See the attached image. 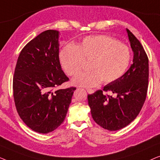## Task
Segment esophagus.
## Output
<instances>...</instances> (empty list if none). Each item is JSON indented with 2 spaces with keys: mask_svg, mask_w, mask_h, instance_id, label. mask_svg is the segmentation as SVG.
Segmentation results:
<instances>
[{
  "mask_svg": "<svg viewBox=\"0 0 160 160\" xmlns=\"http://www.w3.org/2000/svg\"><path fill=\"white\" fill-rule=\"evenodd\" d=\"M87 92H88L89 94H92L94 93V90L93 89H87Z\"/></svg>",
  "mask_w": 160,
  "mask_h": 160,
  "instance_id": "1",
  "label": "esophagus"
}]
</instances>
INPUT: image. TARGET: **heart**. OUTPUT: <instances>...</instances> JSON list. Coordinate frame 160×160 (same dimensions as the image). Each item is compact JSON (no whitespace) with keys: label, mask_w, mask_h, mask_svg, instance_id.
Instances as JSON below:
<instances>
[{"label":"heart","mask_w":160,"mask_h":160,"mask_svg":"<svg viewBox=\"0 0 160 160\" xmlns=\"http://www.w3.org/2000/svg\"><path fill=\"white\" fill-rule=\"evenodd\" d=\"M131 51L128 46L112 37L87 36L78 45L65 46L60 52V61L68 76H74L89 62L90 71L78 75L73 80L75 85L92 87L101 81L103 84L115 82L128 69L131 62Z\"/></svg>","instance_id":"obj_1"}]
</instances>
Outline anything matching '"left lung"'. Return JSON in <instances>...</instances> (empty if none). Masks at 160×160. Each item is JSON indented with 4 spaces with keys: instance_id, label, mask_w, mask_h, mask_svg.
<instances>
[{
    "instance_id": "obj_1",
    "label": "left lung",
    "mask_w": 160,
    "mask_h": 160,
    "mask_svg": "<svg viewBox=\"0 0 160 160\" xmlns=\"http://www.w3.org/2000/svg\"><path fill=\"white\" fill-rule=\"evenodd\" d=\"M127 32L134 54L133 63L121 78L87 96L94 121L110 131L125 128L137 117L148 90V56L138 39L128 29ZM107 91L115 97L106 95Z\"/></svg>"
}]
</instances>
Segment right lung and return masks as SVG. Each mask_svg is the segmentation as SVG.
Wrapping results in <instances>:
<instances>
[{"label":"right lung","mask_w":160,"mask_h":160,"mask_svg":"<svg viewBox=\"0 0 160 160\" xmlns=\"http://www.w3.org/2000/svg\"><path fill=\"white\" fill-rule=\"evenodd\" d=\"M59 32L45 30L19 54L13 78L17 113L35 132L49 133L62 123L76 87L54 90L69 80L59 59Z\"/></svg>","instance_id":"obj_1"}]
</instances>
